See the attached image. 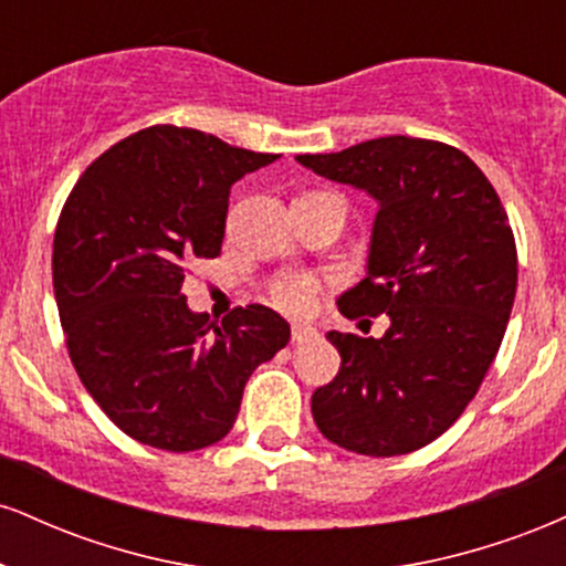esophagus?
<instances>
[{"label":"esophagus","instance_id":"34e87169","mask_svg":"<svg viewBox=\"0 0 566 566\" xmlns=\"http://www.w3.org/2000/svg\"><path fill=\"white\" fill-rule=\"evenodd\" d=\"M316 340V329L308 324H292V343H308Z\"/></svg>","mask_w":566,"mask_h":566}]
</instances>
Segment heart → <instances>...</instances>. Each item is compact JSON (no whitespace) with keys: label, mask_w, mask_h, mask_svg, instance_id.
<instances>
[{"label":"heart","mask_w":566,"mask_h":566,"mask_svg":"<svg viewBox=\"0 0 566 566\" xmlns=\"http://www.w3.org/2000/svg\"><path fill=\"white\" fill-rule=\"evenodd\" d=\"M316 292H319V282L314 276L303 274V271H290L271 284V301L284 314L303 316L314 308Z\"/></svg>","instance_id":"1"}]
</instances>
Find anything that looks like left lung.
<instances>
[{"instance_id": "8db88e82", "label": "left lung", "mask_w": 566, "mask_h": 566, "mask_svg": "<svg viewBox=\"0 0 566 566\" xmlns=\"http://www.w3.org/2000/svg\"><path fill=\"white\" fill-rule=\"evenodd\" d=\"M297 161L378 199L367 279L337 308L391 319L378 340L327 335L343 365L311 396L316 426L356 454L420 450L465 412L503 343L518 276L505 207L439 140L388 135Z\"/></svg>"}]
</instances>
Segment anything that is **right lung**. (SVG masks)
<instances>
[{
  "mask_svg": "<svg viewBox=\"0 0 566 566\" xmlns=\"http://www.w3.org/2000/svg\"><path fill=\"white\" fill-rule=\"evenodd\" d=\"M274 159L154 125L114 143L71 188L53 242L71 365L140 444H216L237 423L252 369L290 343V324L265 305L210 322L180 292L188 263L220 255L231 186Z\"/></svg>",
  "mask_w": 566,
  "mask_h": 566,
  "instance_id": "right-lung-1",
  "label": "right lung"
}]
</instances>
